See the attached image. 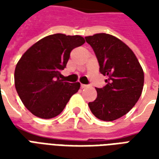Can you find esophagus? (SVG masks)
Listing matches in <instances>:
<instances>
[{
	"mask_svg": "<svg viewBox=\"0 0 159 159\" xmlns=\"http://www.w3.org/2000/svg\"><path fill=\"white\" fill-rule=\"evenodd\" d=\"M88 87V85H86V84H81V88L82 89H84V88H87Z\"/></svg>",
	"mask_w": 159,
	"mask_h": 159,
	"instance_id": "1",
	"label": "esophagus"
}]
</instances>
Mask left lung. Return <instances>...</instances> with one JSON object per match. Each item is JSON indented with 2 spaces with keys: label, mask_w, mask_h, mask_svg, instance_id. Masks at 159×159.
Wrapping results in <instances>:
<instances>
[{
  "label": "left lung",
  "mask_w": 159,
  "mask_h": 159,
  "mask_svg": "<svg viewBox=\"0 0 159 159\" xmlns=\"http://www.w3.org/2000/svg\"><path fill=\"white\" fill-rule=\"evenodd\" d=\"M98 59L107 85L96 88L97 98L89 103L92 113L102 121H114L129 111L140 99L144 71L136 56L128 46L106 33L86 36Z\"/></svg>",
  "instance_id": "1"
}]
</instances>
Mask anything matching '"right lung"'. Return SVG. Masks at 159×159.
I'll return each mask as SVG.
<instances>
[{
  "label": "right lung",
  "mask_w": 159,
  "mask_h": 159,
  "mask_svg": "<svg viewBox=\"0 0 159 159\" xmlns=\"http://www.w3.org/2000/svg\"><path fill=\"white\" fill-rule=\"evenodd\" d=\"M84 42L81 36L53 34L39 40L20 58L14 71L15 88L33 115L44 119L58 116L78 91L80 83L64 81L60 71L71 50Z\"/></svg>",
  "instance_id": "right-lung-1"
}]
</instances>
